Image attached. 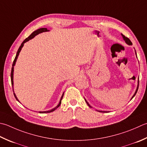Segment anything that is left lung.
<instances>
[{"instance_id": "1", "label": "left lung", "mask_w": 147, "mask_h": 147, "mask_svg": "<svg viewBox=\"0 0 147 147\" xmlns=\"http://www.w3.org/2000/svg\"><path fill=\"white\" fill-rule=\"evenodd\" d=\"M122 36H123V39L125 40V42H126V43H127V44H128L129 45H133V43L131 42V41H130V39H129L128 38V37H125V36H123V34H122ZM138 86H139V84H138ZM138 88H137V89H136V92H135V94H134V96H133V97H132V99H133V97L135 96V95H136V92H137V91H138ZM85 101H86V102L87 103V105H88L89 107H90V108H91V106H90V105H89V104H88V103L87 102V100H85ZM100 112H103V113H105V112H106V111H100Z\"/></svg>"}]
</instances>
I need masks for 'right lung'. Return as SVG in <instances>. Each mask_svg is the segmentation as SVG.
<instances>
[{
    "label": "right lung",
    "mask_w": 147,
    "mask_h": 147,
    "mask_svg": "<svg viewBox=\"0 0 147 147\" xmlns=\"http://www.w3.org/2000/svg\"><path fill=\"white\" fill-rule=\"evenodd\" d=\"M47 31H48V30H47V28H39V29H37V30H35L34 32H33L32 33V34H30V35L27 37V38H26V39L24 40V41H23V42L22 43V44H21V46H20V48H19V49H18V51H17V53H16V57H15V59H14V61H13V67H12V69H11V84H12L13 87V71H14V65H15L16 59H17V58H18V55H19V53L20 52V51H21V50H22V48L23 47H24V43L26 42H27L28 41H29V40H30L31 39H32L33 37H34V36L37 35V34H39V33L43 32H47ZM14 97H15L16 99L17 100H18V101H19V100H18V99H17L16 95L14 94ZM63 96H64V94H62V97H61V99H60V102H59V104L57 106L56 108H55L52 109V110H50V111H39V113H50V112L53 111L55 110L56 108H59V106H60V104H61V100H62V99Z\"/></svg>",
    "instance_id": "1"
}]
</instances>
